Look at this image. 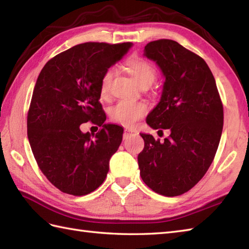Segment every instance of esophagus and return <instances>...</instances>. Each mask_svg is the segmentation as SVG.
<instances>
[{"mask_svg": "<svg viewBox=\"0 0 249 249\" xmlns=\"http://www.w3.org/2000/svg\"><path fill=\"white\" fill-rule=\"evenodd\" d=\"M138 133H137L136 129H133V128H126L125 131H124V135H123V138L124 139H127L129 136H133V135H137Z\"/></svg>", "mask_w": 249, "mask_h": 249, "instance_id": "obj_1", "label": "esophagus"}]
</instances>
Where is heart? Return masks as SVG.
<instances>
[{
	"instance_id": "heart-1",
	"label": "heart",
	"mask_w": 249,
	"mask_h": 249,
	"mask_svg": "<svg viewBox=\"0 0 249 249\" xmlns=\"http://www.w3.org/2000/svg\"><path fill=\"white\" fill-rule=\"evenodd\" d=\"M126 70L141 87H150L156 79V70L151 63L140 59L131 57L126 63ZM113 77V70L106 71L100 79L99 93L100 97L107 98L110 91V82ZM147 108L143 103L131 102V100H120L109 110L110 119L115 123L130 127L137 121L146 114Z\"/></svg>"
}]
</instances>
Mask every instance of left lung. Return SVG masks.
<instances>
[{
    "label": "left lung",
    "mask_w": 249,
    "mask_h": 249,
    "mask_svg": "<svg viewBox=\"0 0 249 249\" xmlns=\"http://www.w3.org/2000/svg\"><path fill=\"white\" fill-rule=\"evenodd\" d=\"M144 55L166 78L160 102L146 123L170 135L160 141L140 134L144 140L138 155L140 176L155 193L176 197L192 189L212 163L224 126L223 103L205 61L177 41H151Z\"/></svg>",
    "instance_id": "1"
}]
</instances>
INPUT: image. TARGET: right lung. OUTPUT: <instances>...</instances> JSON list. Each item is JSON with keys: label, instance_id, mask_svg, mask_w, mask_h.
<instances>
[{"label": "right lung", "instance_id": "right-lung-1", "mask_svg": "<svg viewBox=\"0 0 249 249\" xmlns=\"http://www.w3.org/2000/svg\"><path fill=\"white\" fill-rule=\"evenodd\" d=\"M130 47L131 43L73 46L47 62L37 78L28 112V138L41 172L63 193L88 195L107 177L123 128L105 124L100 79ZM87 121L102 128L84 134L80 127Z\"/></svg>", "mask_w": 249, "mask_h": 249}]
</instances>
